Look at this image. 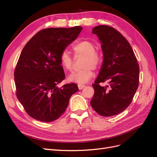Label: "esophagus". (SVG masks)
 Here are the masks:
<instances>
[{"mask_svg":"<svg viewBox=\"0 0 157 157\" xmlns=\"http://www.w3.org/2000/svg\"><path fill=\"white\" fill-rule=\"evenodd\" d=\"M78 89H79V90H82L83 88L85 87V86H84V85L78 84Z\"/></svg>","mask_w":157,"mask_h":157,"instance_id":"34e87169","label":"esophagus"}]
</instances>
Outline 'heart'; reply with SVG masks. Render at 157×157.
Masks as SVG:
<instances>
[{"mask_svg": "<svg viewBox=\"0 0 157 157\" xmlns=\"http://www.w3.org/2000/svg\"><path fill=\"white\" fill-rule=\"evenodd\" d=\"M76 56H84L82 69L71 73L67 78L69 82L83 84L88 82L94 75L92 69H97L101 62V56L96 50L92 42L83 40L73 46ZM61 67L66 71H71L73 67V59L67 50H63L59 56Z\"/></svg>", "mask_w": 157, "mask_h": 157, "instance_id": "heart-1", "label": "heart"}]
</instances>
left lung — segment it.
<instances>
[{"instance_id": "1", "label": "left lung", "mask_w": 157, "mask_h": 157, "mask_svg": "<svg viewBox=\"0 0 157 157\" xmlns=\"http://www.w3.org/2000/svg\"><path fill=\"white\" fill-rule=\"evenodd\" d=\"M101 43L103 63L92 86L90 104L103 117L117 115L130 105L138 88L140 68L129 42L122 34L108 25L93 28ZM107 81L109 85L101 87Z\"/></svg>"}]
</instances>
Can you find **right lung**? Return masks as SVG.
<instances>
[{"label":"right lung","mask_w":157,"mask_h":157,"mask_svg":"<svg viewBox=\"0 0 157 157\" xmlns=\"http://www.w3.org/2000/svg\"><path fill=\"white\" fill-rule=\"evenodd\" d=\"M82 27L48 28L33 36L24 46L14 71L16 96L31 117L54 121L62 115L71 96L78 90L75 83L57 86L65 78L61 53L78 37Z\"/></svg>","instance_id":"right-lung-1"}]
</instances>
